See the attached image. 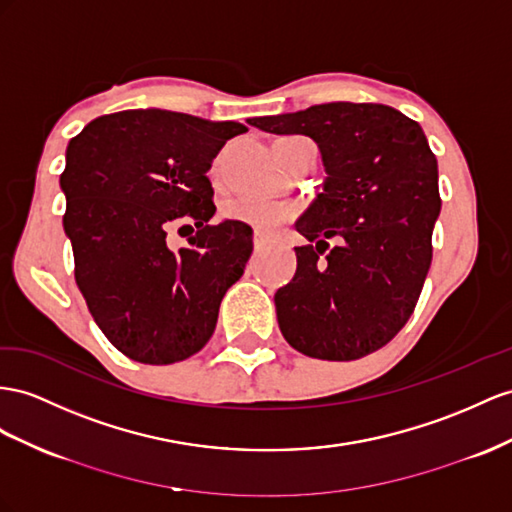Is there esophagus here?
Wrapping results in <instances>:
<instances>
[{
  "mask_svg": "<svg viewBox=\"0 0 512 512\" xmlns=\"http://www.w3.org/2000/svg\"><path fill=\"white\" fill-rule=\"evenodd\" d=\"M253 246H255V251L259 253V251H264V248L268 246V240H266V238H261L259 233H255V238H253Z\"/></svg>",
  "mask_w": 512,
  "mask_h": 512,
  "instance_id": "esophagus-1",
  "label": "esophagus"
}]
</instances>
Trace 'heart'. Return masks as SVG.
I'll list each match as a JSON object with an SVG mask.
<instances>
[{
    "instance_id": "obj_1",
    "label": "heart",
    "mask_w": 512,
    "mask_h": 512,
    "mask_svg": "<svg viewBox=\"0 0 512 512\" xmlns=\"http://www.w3.org/2000/svg\"><path fill=\"white\" fill-rule=\"evenodd\" d=\"M227 216L246 222L257 233L272 235L287 220L294 218V207L268 199H235L227 205Z\"/></svg>"
}]
</instances>
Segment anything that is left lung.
Returning <instances> with one entry per match:
<instances>
[{"label":"left lung","instance_id":"obj_1","mask_svg":"<svg viewBox=\"0 0 512 512\" xmlns=\"http://www.w3.org/2000/svg\"><path fill=\"white\" fill-rule=\"evenodd\" d=\"M248 125L316 140L324 190L298 218L294 279L274 294L287 344L313 359L355 361L409 322L432 261L441 212L437 157L419 123L381 103L335 101ZM342 237L329 254L326 239Z\"/></svg>","mask_w":512,"mask_h":512}]
</instances>
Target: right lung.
I'll return each mask as SVG.
<instances>
[{"instance_id":"1","label":"right lung","mask_w":512,"mask_h":512,"mask_svg":"<svg viewBox=\"0 0 512 512\" xmlns=\"http://www.w3.org/2000/svg\"><path fill=\"white\" fill-rule=\"evenodd\" d=\"M248 131L168 110H125L90 121L67 147L60 188L75 283L90 316L125 357L168 365L212 337L220 300L253 253V229L216 214L207 170L225 142ZM194 219L175 254L165 231Z\"/></svg>"}]
</instances>
